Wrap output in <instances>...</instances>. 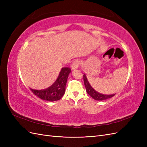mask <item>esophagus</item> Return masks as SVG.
I'll use <instances>...</instances> for the list:
<instances>
[{"label": "esophagus", "mask_w": 147, "mask_h": 147, "mask_svg": "<svg viewBox=\"0 0 147 147\" xmlns=\"http://www.w3.org/2000/svg\"><path fill=\"white\" fill-rule=\"evenodd\" d=\"M80 64V61L78 60L75 61L72 63V65H71V69L72 70H76L77 69H78Z\"/></svg>", "instance_id": "esophagus-1"}]
</instances>
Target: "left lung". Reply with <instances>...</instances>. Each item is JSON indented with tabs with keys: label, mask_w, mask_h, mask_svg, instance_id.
Returning a JSON list of instances; mask_svg holds the SVG:
<instances>
[{
	"label": "left lung",
	"mask_w": 147,
	"mask_h": 147,
	"mask_svg": "<svg viewBox=\"0 0 147 147\" xmlns=\"http://www.w3.org/2000/svg\"><path fill=\"white\" fill-rule=\"evenodd\" d=\"M83 80H84V86H85L86 91L87 93L92 97V99H94V100H104L109 99L115 95V94H109V95L100 94V93L96 91L91 86L90 83H89L85 74L83 75Z\"/></svg>",
	"instance_id": "left-lung-1"
}]
</instances>
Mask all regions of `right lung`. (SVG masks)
Returning <instances> with one entry per match:
<instances>
[{"mask_svg":"<svg viewBox=\"0 0 147 147\" xmlns=\"http://www.w3.org/2000/svg\"><path fill=\"white\" fill-rule=\"evenodd\" d=\"M70 72L71 69L70 68L63 67L56 81L50 86L41 90L30 88V90L35 95L42 100L50 102L58 100L64 94L67 80Z\"/></svg>","mask_w":147,"mask_h":147,"instance_id":"add662e5","label":"right lung"}]
</instances>
